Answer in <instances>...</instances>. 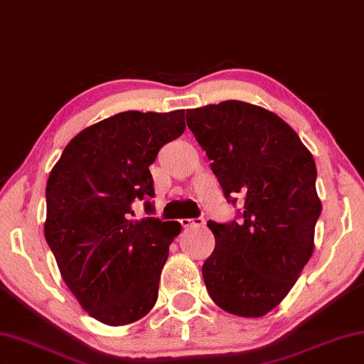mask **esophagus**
<instances>
[{
    "label": "esophagus",
    "instance_id": "obj_1",
    "mask_svg": "<svg viewBox=\"0 0 364 364\" xmlns=\"http://www.w3.org/2000/svg\"><path fill=\"white\" fill-rule=\"evenodd\" d=\"M180 223H181L183 228H189V227H200V225L205 223V220H204V217H198V218H181Z\"/></svg>",
    "mask_w": 364,
    "mask_h": 364
}]
</instances>
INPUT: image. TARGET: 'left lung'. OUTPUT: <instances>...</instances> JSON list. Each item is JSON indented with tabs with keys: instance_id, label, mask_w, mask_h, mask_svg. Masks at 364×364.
Returning a JSON list of instances; mask_svg holds the SVG:
<instances>
[{
	"instance_id": "obj_1",
	"label": "left lung",
	"mask_w": 364,
	"mask_h": 364,
	"mask_svg": "<svg viewBox=\"0 0 364 364\" xmlns=\"http://www.w3.org/2000/svg\"><path fill=\"white\" fill-rule=\"evenodd\" d=\"M186 123L225 199L245 203L235 220L207 222L215 236L203 265L207 291L230 314L261 317L287 296L313 255L322 210L314 159L284 119L246 102L189 109Z\"/></svg>"
}]
</instances>
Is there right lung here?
I'll return each instance as SVG.
<instances>
[{
	"mask_svg": "<svg viewBox=\"0 0 364 364\" xmlns=\"http://www.w3.org/2000/svg\"><path fill=\"white\" fill-rule=\"evenodd\" d=\"M184 128V109L118 113L80 131L50 173L45 238L69 290L103 324L139 321L157 301L181 225L154 217L149 166ZM137 200L148 217L132 221Z\"/></svg>",
	"mask_w": 364,
	"mask_h": 364,
	"instance_id": "1",
	"label": "right lung"
}]
</instances>
